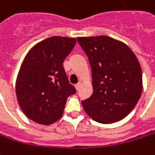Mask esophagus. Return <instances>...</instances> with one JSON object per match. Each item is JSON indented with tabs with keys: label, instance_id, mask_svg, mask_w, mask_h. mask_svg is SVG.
I'll list each match as a JSON object with an SVG mask.
<instances>
[{
	"label": "esophagus",
	"instance_id": "34e87169",
	"mask_svg": "<svg viewBox=\"0 0 155 155\" xmlns=\"http://www.w3.org/2000/svg\"><path fill=\"white\" fill-rule=\"evenodd\" d=\"M81 82H80V83H78V84H76V85H75V86H74V87H75V89H76V90H79V89H80V87H81Z\"/></svg>",
	"mask_w": 155,
	"mask_h": 155
}]
</instances>
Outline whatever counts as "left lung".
<instances>
[{
  "mask_svg": "<svg viewBox=\"0 0 155 155\" xmlns=\"http://www.w3.org/2000/svg\"><path fill=\"white\" fill-rule=\"evenodd\" d=\"M91 68L93 92L81 104L95 121L121 120L135 108L143 91L139 61L124 42L99 35L78 37Z\"/></svg>",
  "mask_w": 155,
  "mask_h": 155,
  "instance_id": "1",
  "label": "left lung"
}]
</instances>
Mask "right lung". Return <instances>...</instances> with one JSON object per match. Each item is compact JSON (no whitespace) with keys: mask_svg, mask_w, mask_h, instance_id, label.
<instances>
[{"mask_svg":"<svg viewBox=\"0 0 155 155\" xmlns=\"http://www.w3.org/2000/svg\"><path fill=\"white\" fill-rule=\"evenodd\" d=\"M75 43V38L52 36L35 45L25 56L16 81V95L31 120L54 123L63 115L68 97L76 92L63 65Z\"/></svg>","mask_w":155,"mask_h":155,"instance_id":"add662e5","label":"right lung"}]
</instances>
